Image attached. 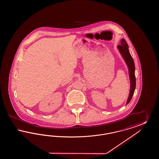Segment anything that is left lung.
<instances>
[{
    "label": "left lung",
    "mask_w": 159,
    "mask_h": 159,
    "mask_svg": "<svg viewBox=\"0 0 159 159\" xmlns=\"http://www.w3.org/2000/svg\"><path fill=\"white\" fill-rule=\"evenodd\" d=\"M128 48V45L126 43V40L124 39H121L120 45L117 46V48L128 66L130 82V93L129 95L128 98L127 100L126 105L130 101L136 88V78L135 75V64H134V60L129 51Z\"/></svg>",
    "instance_id": "obj_1"
}]
</instances>
